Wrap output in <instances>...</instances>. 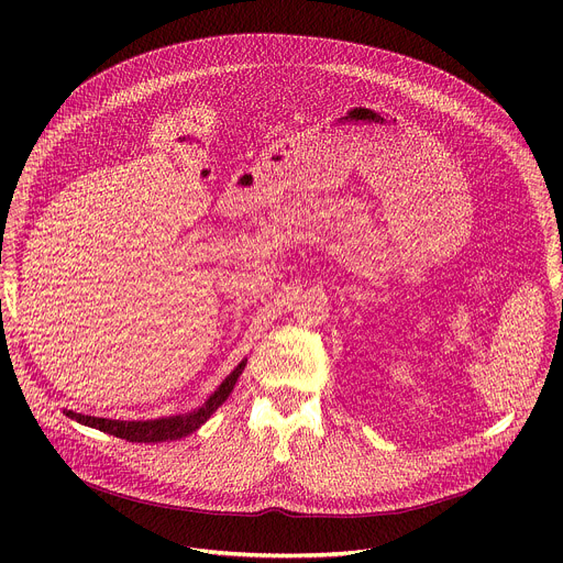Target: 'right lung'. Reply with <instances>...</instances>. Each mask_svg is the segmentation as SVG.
Wrapping results in <instances>:
<instances>
[{
    "instance_id": "right-lung-1",
    "label": "right lung",
    "mask_w": 563,
    "mask_h": 563,
    "mask_svg": "<svg viewBox=\"0 0 563 563\" xmlns=\"http://www.w3.org/2000/svg\"><path fill=\"white\" fill-rule=\"evenodd\" d=\"M247 365V358L240 361L235 369L216 387V391L205 400V404L191 412L176 415V417H159V419H148V421H115V419H100V417H89V415H77L73 410H64L68 419H75L77 423L96 428L100 432L126 439L131 443H163V441H176L183 439L191 432H196L200 426H205L211 415L224 404L229 394L235 387V380L240 378Z\"/></svg>"
}]
</instances>
